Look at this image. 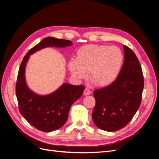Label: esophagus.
<instances>
[{
    "instance_id": "obj_1",
    "label": "esophagus",
    "mask_w": 159,
    "mask_h": 159,
    "mask_svg": "<svg viewBox=\"0 0 159 159\" xmlns=\"http://www.w3.org/2000/svg\"><path fill=\"white\" fill-rule=\"evenodd\" d=\"M91 93V91H90L88 88H85V90H84V95H90Z\"/></svg>"
}]
</instances>
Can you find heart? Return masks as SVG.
Returning a JSON list of instances; mask_svg holds the SVG:
<instances>
[{"mask_svg": "<svg viewBox=\"0 0 159 159\" xmlns=\"http://www.w3.org/2000/svg\"><path fill=\"white\" fill-rule=\"evenodd\" d=\"M123 63V54L119 48L107 45L90 44L81 47L75 60L68 64L71 75L79 80L85 79L89 73L90 80L99 87L113 83Z\"/></svg>", "mask_w": 159, "mask_h": 159, "instance_id": "obj_1", "label": "heart"}]
</instances>
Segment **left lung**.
<instances>
[{
  "instance_id": "left-lung-1",
  "label": "left lung",
  "mask_w": 159,
  "mask_h": 159,
  "mask_svg": "<svg viewBox=\"0 0 159 159\" xmlns=\"http://www.w3.org/2000/svg\"><path fill=\"white\" fill-rule=\"evenodd\" d=\"M123 50L125 60L117 79L93 92V121L105 131H116L125 127L141 102L144 78L140 62L129 47L124 45Z\"/></svg>"
}]
</instances>
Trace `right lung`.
<instances>
[{"label": "right lung", "instance_id": "add662e5", "mask_svg": "<svg viewBox=\"0 0 159 159\" xmlns=\"http://www.w3.org/2000/svg\"><path fill=\"white\" fill-rule=\"evenodd\" d=\"M72 44L70 40L46 37L28 52L19 68L16 85L19 111L31 125L41 131H53L64 125L71 105L81 97L85 87L64 84L48 95L37 94L27 85L26 64L30 56L45 48H65Z\"/></svg>", "mask_w": 159, "mask_h": 159}]
</instances>
